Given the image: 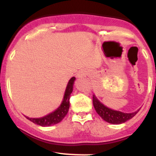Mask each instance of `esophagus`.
I'll return each instance as SVG.
<instances>
[{
	"instance_id": "obj_1",
	"label": "esophagus",
	"mask_w": 156,
	"mask_h": 156,
	"mask_svg": "<svg viewBox=\"0 0 156 156\" xmlns=\"http://www.w3.org/2000/svg\"><path fill=\"white\" fill-rule=\"evenodd\" d=\"M77 76L78 77H83L84 76V73H83V72H80L79 73H78V75H77Z\"/></svg>"
}]
</instances>
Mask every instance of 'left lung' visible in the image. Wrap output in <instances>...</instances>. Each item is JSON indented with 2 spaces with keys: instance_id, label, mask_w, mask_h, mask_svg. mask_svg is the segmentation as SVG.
Returning a JSON list of instances; mask_svg holds the SVG:
<instances>
[{
  "instance_id": "1",
  "label": "left lung",
  "mask_w": 156,
  "mask_h": 156,
  "mask_svg": "<svg viewBox=\"0 0 156 156\" xmlns=\"http://www.w3.org/2000/svg\"><path fill=\"white\" fill-rule=\"evenodd\" d=\"M93 105L97 113L105 121L109 123H112V124H120L122 122H125L126 121L133 118L138 112L137 111L132 113H124L122 112L110 109L101 104L94 95H93Z\"/></svg>"
}]
</instances>
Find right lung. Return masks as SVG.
<instances>
[{"label":"right lung","instance_id":"right-lung-1","mask_svg":"<svg viewBox=\"0 0 156 156\" xmlns=\"http://www.w3.org/2000/svg\"><path fill=\"white\" fill-rule=\"evenodd\" d=\"M75 77H72L69 80L67 87H66V91H65L62 102L55 111L45 115V116L41 117V118H29V117H27V119L35 124L40 125L41 126H49L51 125L57 124V123L61 122L68 113L69 108L70 95L73 91V83L75 81Z\"/></svg>","mask_w":156,"mask_h":156}]
</instances>
